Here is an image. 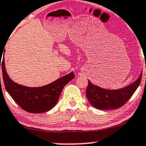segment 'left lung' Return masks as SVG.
I'll use <instances>...</instances> for the list:
<instances>
[{
	"instance_id": "8db88e82",
	"label": "left lung",
	"mask_w": 146,
	"mask_h": 146,
	"mask_svg": "<svg viewBox=\"0 0 146 146\" xmlns=\"http://www.w3.org/2000/svg\"><path fill=\"white\" fill-rule=\"evenodd\" d=\"M142 73L131 85L119 90H106L88 80L86 96L89 102L99 110H113L122 107L131 98L141 83Z\"/></svg>"
}]
</instances>
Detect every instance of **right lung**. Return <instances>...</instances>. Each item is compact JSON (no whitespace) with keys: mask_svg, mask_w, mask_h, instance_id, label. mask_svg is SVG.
<instances>
[{"mask_svg":"<svg viewBox=\"0 0 146 146\" xmlns=\"http://www.w3.org/2000/svg\"><path fill=\"white\" fill-rule=\"evenodd\" d=\"M0 63V68H2L3 78L7 92L23 110L34 114L51 110L56 104L65 85L75 77L73 72H71L44 86L29 88L19 85L10 78L5 70L4 57L2 62Z\"/></svg>","mask_w":146,"mask_h":146,"instance_id":"1","label":"right lung"}]
</instances>
